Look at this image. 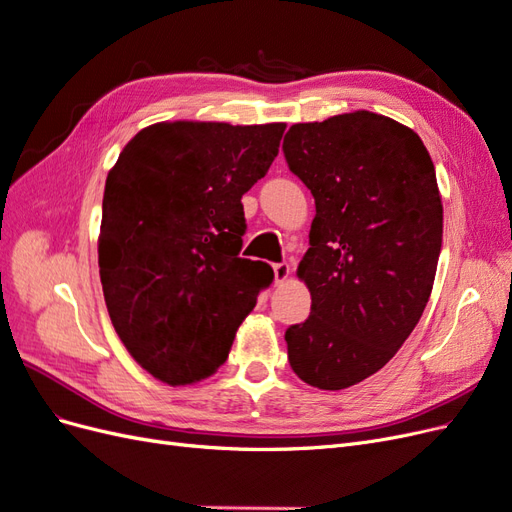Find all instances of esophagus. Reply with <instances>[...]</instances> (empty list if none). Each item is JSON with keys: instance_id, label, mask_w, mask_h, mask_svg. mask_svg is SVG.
<instances>
[{"instance_id": "esophagus-1", "label": "esophagus", "mask_w": 512, "mask_h": 512, "mask_svg": "<svg viewBox=\"0 0 512 512\" xmlns=\"http://www.w3.org/2000/svg\"><path fill=\"white\" fill-rule=\"evenodd\" d=\"M273 275H275V282L277 284L286 282L288 275H290V265H288V262H275V265H273Z\"/></svg>"}]
</instances>
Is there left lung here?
<instances>
[{
	"label": "left lung",
	"mask_w": 512,
	"mask_h": 512,
	"mask_svg": "<svg viewBox=\"0 0 512 512\" xmlns=\"http://www.w3.org/2000/svg\"><path fill=\"white\" fill-rule=\"evenodd\" d=\"M284 156L316 200L297 275L312 312L286 331L294 374L342 391L389 363L423 316L442 247L436 168L418 134L369 111L294 123Z\"/></svg>",
	"instance_id": "left-lung-1"
}]
</instances>
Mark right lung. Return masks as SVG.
Returning <instances> with one entry per match:
<instances>
[{"mask_svg": "<svg viewBox=\"0 0 512 512\" xmlns=\"http://www.w3.org/2000/svg\"><path fill=\"white\" fill-rule=\"evenodd\" d=\"M286 123L162 121L143 128L108 170L98 237L113 327L153 378H209L256 297L273 280L239 258L241 196L267 175Z\"/></svg>", "mask_w": 512, "mask_h": 512, "instance_id": "1", "label": "right lung"}]
</instances>
